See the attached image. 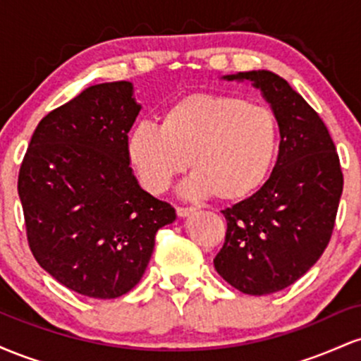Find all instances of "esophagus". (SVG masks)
I'll return each mask as SVG.
<instances>
[{"mask_svg":"<svg viewBox=\"0 0 361 361\" xmlns=\"http://www.w3.org/2000/svg\"><path fill=\"white\" fill-rule=\"evenodd\" d=\"M195 212V209H192V207H178L176 209V214H178V217L180 219H185V217H188L190 214H193Z\"/></svg>","mask_w":361,"mask_h":361,"instance_id":"34e87169","label":"esophagus"}]
</instances>
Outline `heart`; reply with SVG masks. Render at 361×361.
Segmentation results:
<instances>
[{
    "instance_id": "b5f03b06",
    "label": "heart",
    "mask_w": 361,
    "mask_h": 361,
    "mask_svg": "<svg viewBox=\"0 0 361 361\" xmlns=\"http://www.w3.org/2000/svg\"><path fill=\"white\" fill-rule=\"evenodd\" d=\"M280 144L275 111L222 93L186 94L161 115L159 127L139 123L127 157L140 185L163 193L188 168L186 192L243 202L267 183Z\"/></svg>"
}]
</instances>
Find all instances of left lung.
Here are the masks:
<instances>
[{
    "instance_id": "1",
    "label": "left lung",
    "mask_w": 361,
    "mask_h": 361,
    "mask_svg": "<svg viewBox=\"0 0 361 361\" xmlns=\"http://www.w3.org/2000/svg\"><path fill=\"white\" fill-rule=\"evenodd\" d=\"M261 91L280 127L279 159L252 197L222 210L226 243L214 267L247 295H268L295 283L324 252L343 193V173L321 117L271 71L222 76Z\"/></svg>"
}]
</instances>
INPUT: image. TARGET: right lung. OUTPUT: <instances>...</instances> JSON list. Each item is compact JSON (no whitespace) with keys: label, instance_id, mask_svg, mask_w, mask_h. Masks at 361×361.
Masks as SVG:
<instances>
[{"label":"right lung","instance_id":"add662e5","mask_svg":"<svg viewBox=\"0 0 361 361\" xmlns=\"http://www.w3.org/2000/svg\"><path fill=\"white\" fill-rule=\"evenodd\" d=\"M142 105L130 81L93 85L37 126L18 175L30 250L64 287L115 299L142 279L156 233L175 222L127 157Z\"/></svg>","mask_w":361,"mask_h":361}]
</instances>
